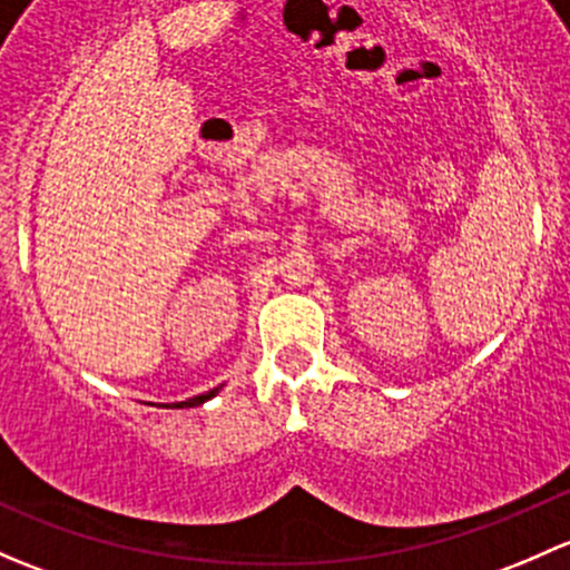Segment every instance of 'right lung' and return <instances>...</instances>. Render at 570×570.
<instances>
[{"label":"right lung","mask_w":570,"mask_h":570,"mask_svg":"<svg viewBox=\"0 0 570 570\" xmlns=\"http://www.w3.org/2000/svg\"><path fill=\"white\" fill-rule=\"evenodd\" d=\"M222 386H216V390H210V392H205V395H195V397H189V401H180V403H173L175 409H191V406H199V403H205V401H210V397L216 395V392H219Z\"/></svg>","instance_id":"obj_1"}]
</instances>
